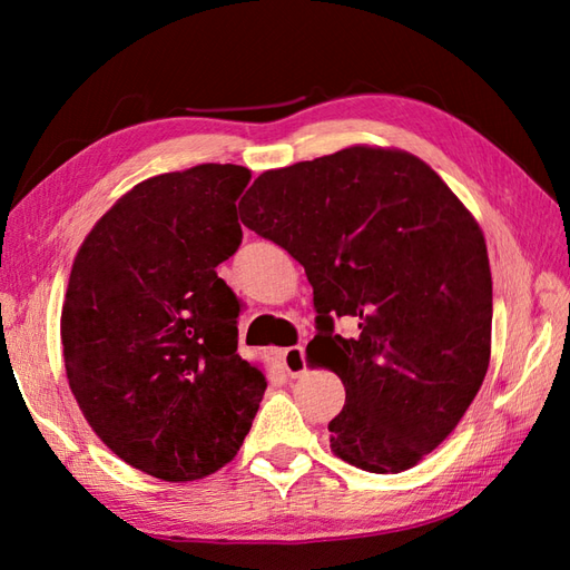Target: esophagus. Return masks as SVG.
<instances>
[{"label": "esophagus", "mask_w": 570, "mask_h": 570, "mask_svg": "<svg viewBox=\"0 0 570 570\" xmlns=\"http://www.w3.org/2000/svg\"><path fill=\"white\" fill-rule=\"evenodd\" d=\"M282 365H284L288 377H301V374L306 372L304 347H301V345H292V347L282 350Z\"/></svg>", "instance_id": "34e87169"}]
</instances>
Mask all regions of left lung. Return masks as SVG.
Returning a JSON list of instances; mask_svg holds the SVG:
<instances>
[{
    "label": "left lung",
    "instance_id": "left-lung-1",
    "mask_svg": "<svg viewBox=\"0 0 570 570\" xmlns=\"http://www.w3.org/2000/svg\"><path fill=\"white\" fill-rule=\"evenodd\" d=\"M239 220L304 264L313 286L306 355L345 386L331 451L380 475L419 465L490 365L492 274L475 217L419 156L355 144L264 171ZM343 315L355 338L332 331Z\"/></svg>",
    "mask_w": 570,
    "mask_h": 570
}]
</instances>
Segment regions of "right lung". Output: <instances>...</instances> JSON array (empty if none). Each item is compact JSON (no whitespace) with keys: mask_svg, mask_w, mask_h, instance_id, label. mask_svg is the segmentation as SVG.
<instances>
[{"mask_svg":"<svg viewBox=\"0 0 570 570\" xmlns=\"http://www.w3.org/2000/svg\"><path fill=\"white\" fill-rule=\"evenodd\" d=\"M252 171L200 164L141 180L82 239L60 313L70 392L98 439L166 482L227 465L264 372L237 355L239 301L215 266L242 242Z\"/></svg>","mask_w":570,"mask_h":570,"instance_id":"right-lung-1","label":"right lung"}]
</instances>
